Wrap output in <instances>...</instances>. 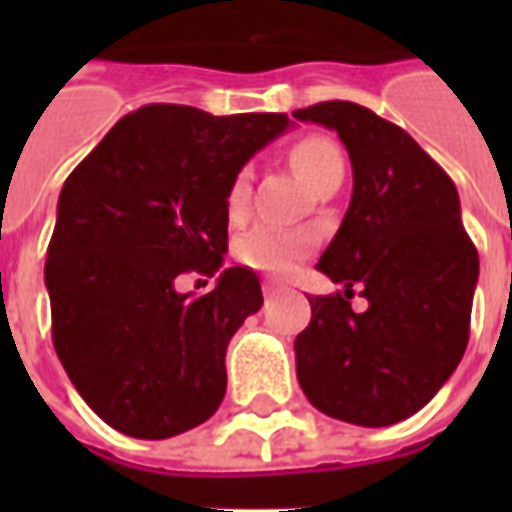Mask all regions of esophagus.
Here are the masks:
<instances>
[{
	"mask_svg": "<svg viewBox=\"0 0 512 512\" xmlns=\"http://www.w3.org/2000/svg\"><path fill=\"white\" fill-rule=\"evenodd\" d=\"M263 293H266V299H271V296H277V288H274L271 282H266V285H263Z\"/></svg>",
	"mask_w": 512,
	"mask_h": 512,
	"instance_id": "esophagus-1",
	"label": "esophagus"
}]
</instances>
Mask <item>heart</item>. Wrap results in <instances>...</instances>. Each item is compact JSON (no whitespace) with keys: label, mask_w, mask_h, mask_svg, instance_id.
<instances>
[{"label":"heart","mask_w":512,"mask_h":512,"mask_svg":"<svg viewBox=\"0 0 512 512\" xmlns=\"http://www.w3.org/2000/svg\"><path fill=\"white\" fill-rule=\"evenodd\" d=\"M290 164L299 172L301 180L310 186L312 191L326 189L329 183H343L345 178V158L343 150L334 145L326 136H304L296 145L290 147ZM249 169L235 172V178L227 186V197H224V208L233 222H241L249 211ZM307 238L290 230H279V227H252L244 233L235 244V255L244 266L271 274V277H285L293 268L299 266L304 255H307Z\"/></svg>","instance_id":"obj_1"}]
</instances>
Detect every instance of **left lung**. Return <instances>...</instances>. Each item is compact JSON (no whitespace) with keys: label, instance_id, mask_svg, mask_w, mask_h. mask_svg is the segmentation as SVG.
Wrapping results in <instances>:
<instances>
[{"label":"left lung","instance_id":"1","mask_svg":"<svg viewBox=\"0 0 512 512\" xmlns=\"http://www.w3.org/2000/svg\"><path fill=\"white\" fill-rule=\"evenodd\" d=\"M337 131L354 194L318 271L345 288L310 299L296 376L312 406L362 428L417 414L455 373L469 343L480 257L461 224L450 175L395 123L351 101L293 112ZM365 313L347 301L353 288Z\"/></svg>","mask_w":512,"mask_h":512}]
</instances>
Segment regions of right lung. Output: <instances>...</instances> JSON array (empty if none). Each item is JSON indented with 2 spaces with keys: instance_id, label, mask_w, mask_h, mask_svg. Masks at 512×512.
I'll use <instances>...</instances> for the list:
<instances>
[{
  "instance_id": "obj_1",
  "label": "right lung",
  "mask_w": 512,
  "mask_h": 512,
  "mask_svg": "<svg viewBox=\"0 0 512 512\" xmlns=\"http://www.w3.org/2000/svg\"><path fill=\"white\" fill-rule=\"evenodd\" d=\"M290 126L279 112L216 117L180 104L136 109L73 169L46 257L51 337L65 373L106 425L169 439L213 417L224 354L263 307L252 268H224L227 186Z\"/></svg>"
}]
</instances>
